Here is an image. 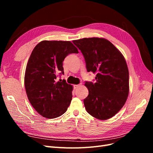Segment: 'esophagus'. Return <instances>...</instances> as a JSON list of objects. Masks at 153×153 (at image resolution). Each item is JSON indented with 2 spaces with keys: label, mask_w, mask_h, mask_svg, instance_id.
<instances>
[{
  "label": "esophagus",
  "mask_w": 153,
  "mask_h": 153,
  "mask_svg": "<svg viewBox=\"0 0 153 153\" xmlns=\"http://www.w3.org/2000/svg\"><path fill=\"white\" fill-rule=\"evenodd\" d=\"M81 85V84H78V85H74V88H75V89H78V87Z\"/></svg>",
  "instance_id": "34e87169"
}]
</instances>
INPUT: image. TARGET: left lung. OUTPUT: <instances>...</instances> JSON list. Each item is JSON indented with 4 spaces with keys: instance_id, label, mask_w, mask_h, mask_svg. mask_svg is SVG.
Wrapping results in <instances>:
<instances>
[{
    "instance_id": "left-lung-1",
    "label": "left lung",
    "mask_w": 153,
    "mask_h": 153,
    "mask_svg": "<svg viewBox=\"0 0 153 153\" xmlns=\"http://www.w3.org/2000/svg\"><path fill=\"white\" fill-rule=\"evenodd\" d=\"M84 55L88 72L96 82H86L89 94L84 100L87 112L100 120L112 117L125 104L129 94V71L123 54L105 38L73 41Z\"/></svg>"
}]
</instances>
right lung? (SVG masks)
<instances>
[{
  "mask_svg": "<svg viewBox=\"0 0 153 153\" xmlns=\"http://www.w3.org/2000/svg\"><path fill=\"white\" fill-rule=\"evenodd\" d=\"M78 53L70 41H42L32 50L25 73L26 93L33 108L43 117L53 119L66 112L72 100L73 86L57 81L64 74L63 61L68 55Z\"/></svg>",
  "mask_w": 153,
  "mask_h": 153,
  "instance_id": "1",
  "label": "right lung"
}]
</instances>
